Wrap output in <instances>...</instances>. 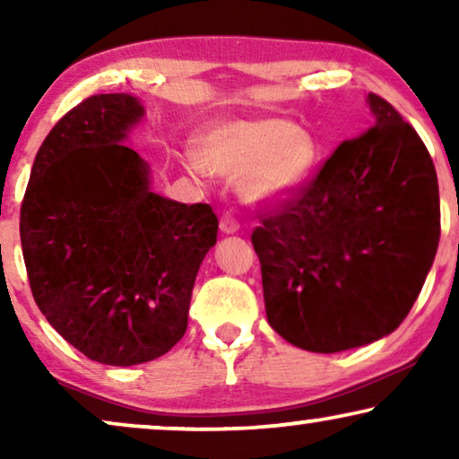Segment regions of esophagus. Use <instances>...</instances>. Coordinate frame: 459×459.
Listing matches in <instances>:
<instances>
[{"mask_svg":"<svg viewBox=\"0 0 459 459\" xmlns=\"http://www.w3.org/2000/svg\"><path fill=\"white\" fill-rule=\"evenodd\" d=\"M219 228H221V231H225V234H236V231L240 230V223H238L236 215L225 212V215H221V219H219Z\"/></svg>","mask_w":459,"mask_h":459,"instance_id":"34e87169","label":"esophagus"}]
</instances>
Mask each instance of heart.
I'll return each instance as SVG.
<instances>
[{
  "mask_svg": "<svg viewBox=\"0 0 459 459\" xmlns=\"http://www.w3.org/2000/svg\"><path fill=\"white\" fill-rule=\"evenodd\" d=\"M317 146L313 137L284 118L225 121L206 129L200 162L192 171L240 178V190L253 203H280L305 184Z\"/></svg>",
  "mask_w": 459,
  "mask_h": 459,
  "instance_id": "1",
  "label": "heart"
}]
</instances>
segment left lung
I'll use <instances>...</instances> for the list:
<instances>
[{"label": "left lung", "instance_id": "obj_1", "mask_svg": "<svg viewBox=\"0 0 459 459\" xmlns=\"http://www.w3.org/2000/svg\"><path fill=\"white\" fill-rule=\"evenodd\" d=\"M374 127L344 140L292 196L261 212L267 322L294 347L338 353L391 334L422 290L441 238L432 159L369 93Z\"/></svg>", "mask_w": 459, "mask_h": 459}]
</instances>
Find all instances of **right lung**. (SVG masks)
Listing matches in <instances>:
<instances>
[{"instance_id": "obj_1", "label": "right lung", "mask_w": 459, "mask_h": 459, "mask_svg": "<svg viewBox=\"0 0 459 459\" xmlns=\"http://www.w3.org/2000/svg\"><path fill=\"white\" fill-rule=\"evenodd\" d=\"M142 117L129 93L68 110L35 156L21 206L37 307L106 366L152 361L181 341L200 263L217 242L211 204L150 190L148 165L123 143Z\"/></svg>"}]
</instances>
